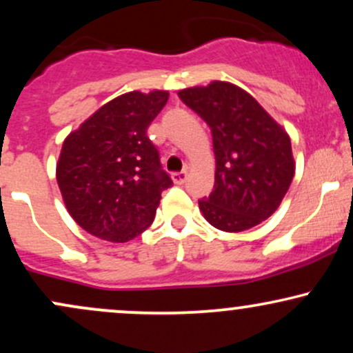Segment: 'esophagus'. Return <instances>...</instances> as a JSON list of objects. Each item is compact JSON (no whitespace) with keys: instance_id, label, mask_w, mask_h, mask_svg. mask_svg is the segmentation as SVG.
Listing matches in <instances>:
<instances>
[{"instance_id":"1","label":"esophagus","mask_w":353,"mask_h":353,"mask_svg":"<svg viewBox=\"0 0 353 353\" xmlns=\"http://www.w3.org/2000/svg\"><path fill=\"white\" fill-rule=\"evenodd\" d=\"M172 179L176 184H184L185 179H188V171L184 169V171H181V172H174Z\"/></svg>"}]
</instances>
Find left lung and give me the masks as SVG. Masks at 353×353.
Returning <instances> with one entry per match:
<instances>
[{"label":"left lung","instance_id":"obj_1","mask_svg":"<svg viewBox=\"0 0 353 353\" xmlns=\"http://www.w3.org/2000/svg\"><path fill=\"white\" fill-rule=\"evenodd\" d=\"M212 131L216 182L199 208L214 228L241 232L275 212L295 172L287 132L249 92L224 81L177 92Z\"/></svg>","mask_w":353,"mask_h":353}]
</instances>
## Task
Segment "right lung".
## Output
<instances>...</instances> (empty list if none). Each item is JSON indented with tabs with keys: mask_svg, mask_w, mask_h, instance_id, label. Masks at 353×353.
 I'll return each instance as SVG.
<instances>
[{
	"mask_svg": "<svg viewBox=\"0 0 353 353\" xmlns=\"http://www.w3.org/2000/svg\"><path fill=\"white\" fill-rule=\"evenodd\" d=\"M168 99V91L125 92L66 137L56 179L68 212L86 232L128 242L152 224L172 179L148 128Z\"/></svg>",
	"mask_w": 353,
	"mask_h": 353,
	"instance_id": "add662e5",
	"label": "right lung"
}]
</instances>
